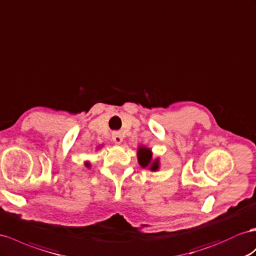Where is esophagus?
Returning <instances> with one entry per match:
<instances>
[{"instance_id":"1","label":"esophagus","mask_w":256,"mask_h":256,"mask_svg":"<svg viewBox=\"0 0 256 256\" xmlns=\"http://www.w3.org/2000/svg\"><path fill=\"white\" fill-rule=\"evenodd\" d=\"M112 140L118 144V145H120V144L122 142L123 140V136L120 132H114L112 133Z\"/></svg>"}]
</instances>
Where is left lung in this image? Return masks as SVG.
<instances>
[{
    "mask_svg": "<svg viewBox=\"0 0 256 256\" xmlns=\"http://www.w3.org/2000/svg\"><path fill=\"white\" fill-rule=\"evenodd\" d=\"M137 160L142 168H149L152 172H156L160 168L159 158L154 159L152 149L146 146H140L137 149Z\"/></svg>",
    "mask_w": 256,
    "mask_h": 256,
    "instance_id": "obj_1",
    "label": "left lung"
}]
</instances>
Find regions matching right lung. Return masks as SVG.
I'll return each instance as SVG.
<instances>
[{
  "instance_id": "add662e5",
  "label": "right lung",
  "mask_w": 256,
  "mask_h": 256,
  "mask_svg": "<svg viewBox=\"0 0 256 256\" xmlns=\"http://www.w3.org/2000/svg\"><path fill=\"white\" fill-rule=\"evenodd\" d=\"M85 166H86V168H90V162H85Z\"/></svg>"
}]
</instances>
